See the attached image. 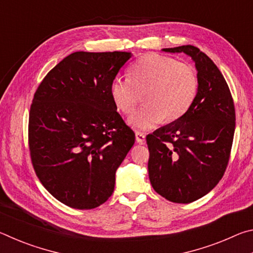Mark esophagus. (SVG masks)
<instances>
[{
	"mask_svg": "<svg viewBox=\"0 0 253 253\" xmlns=\"http://www.w3.org/2000/svg\"><path fill=\"white\" fill-rule=\"evenodd\" d=\"M135 136H136V142L138 144H143L145 142V134H144V132L136 131Z\"/></svg>",
	"mask_w": 253,
	"mask_h": 253,
	"instance_id": "obj_1",
	"label": "esophagus"
}]
</instances>
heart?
I'll return each mask as SVG.
<instances>
[{"instance_id": "b5f03b06", "label": "heart", "mask_w": 253, "mask_h": 253, "mask_svg": "<svg viewBox=\"0 0 253 253\" xmlns=\"http://www.w3.org/2000/svg\"><path fill=\"white\" fill-rule=\"evenodd\" d=\"M199 78L193 66L166 55L149 53L131 66L129 78L117 77L110 84V96L117 108L130 114L144 92L143 107L128 123L137 129H152L158 124L181 118L193 104Z\"/></svg>"}]
</instances>
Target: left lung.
Returning a JSON list of instances; mask_svg holds the SVG:
<instances>
[{
	"label": "left lung",
	"instance_id": "left-lung-1",
	"mask_svg": "<svg viewBox=\"0 0 253 253\" xmlns=\"http://www.w3.org/2000/svg\"><path fill=\"white\" fill-rule=\"evenodd\" d=\"M193 59L199 89L181 118L146 136L154 190L174 203H191L213 190L228 166L235 128L234 102L223 75L194 45L163 49Z\"/></svg>",
	"mask_w": 253,
	"mask_h": 253
}]
</instances>
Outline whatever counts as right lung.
I'll return each instance as SVG.
<instances>
[{"instance_id": "1", "label": "right lung", "mask_w": 253, "mask_h": 253, "mask_svg": "<svg viewBox=\"0 0 253 253\" xmlns=\"http://www.w3.org/2000/svg\"><path fill=\"white\" fill-rule=\"evenodd\" d=\"M130 52L78 51L60 61L34 93L29 115L33 169L60 202L90 210L113 194L115 174L135 143L110 96Z\"/></svg>"}]
</instances>
